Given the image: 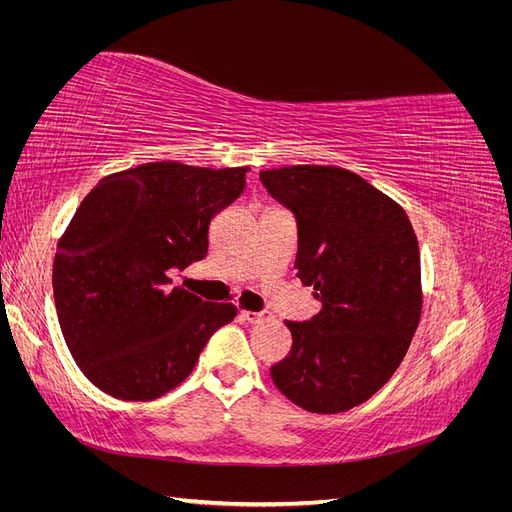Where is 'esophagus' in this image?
Wrapping results in <instances>:
<instances>
[{
  "mask_svg": "<svg viewBox=\"0 0 512 512\" xmlns=\"http://www.w3.org/2000/svg\"><path fill=\"white\" fill-rule=\"evenodd\" d=\"M241 318L250 324H260V322H267L271 320L269 312H250V309H241Z\"/></svg>",
  "mask_w": 512,
  "mask_h": 512,
  "instance_id": "1",
  "label": "esophagus"
}]
</instances>
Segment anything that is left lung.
Segmentation results:
<instances>
[{"instance_id":"left-lung-1","label":"left lung","mask_w":512,"mask_h":512,"mask_svg":"<svg viewBox=\"0 0 512 512\" xmlns=\"http://www.w3.org/2000/svg\"><path fill=\"white\" fill-rule=\"evenodd\" d=\"M267 192L297 220L294 267L320 314L286 322L292 348L271 378L320 414L363 404L389 382L421 320V254L406 211L335 166L262 170Z\"/></svg>"}]
</instances>
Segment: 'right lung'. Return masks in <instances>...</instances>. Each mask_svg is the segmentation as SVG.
<instances>
[{"instance_id": "right-lung-1", "label": "right lung", "mask_w": 512, "mask_h": 512, "mask_svg": "<svg viewBox=\"0 0 512 512\" xmlns=\"http://www.w3.org/2000/svg\"><path fill=\"white\" fill-rule=\"evenodd\" d=\"M247 166L149 162L98 181L53 262L61 333L83 374L123 401H151L192 374L209 337L237 316L173 288L209 250V224L245 190Z\"/></svg>"}]
</instances>
